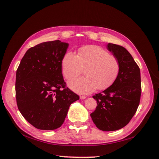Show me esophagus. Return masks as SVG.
I'll list each match as a JSON object with an SVG mask.
<instances>
[{"mask_svg":"<svg viewBox=\"0 0 159 159\" xmlns=\"http://www.w3.org/2000/svg\"><path fill=\"white\" fill-rule=\"evenodd\" d=\"M86 96H83V95H80V98L81 99H86Z\"/></svg>","mask_w":159,"mask_h":159,"instance_id":"esophagus-1","label":"esophagus"}]
</instances>
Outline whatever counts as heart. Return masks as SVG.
<instances>
[{"mask_svg":"<svg viewBox=\"0 0 159 159\" xmlns=\"http://www.w3.org/2000/svg\"><path fill=\"white\" fill-rule=\"evenodd\" d=\"M64 77L71 80L78 77L84 68L83 78L70 81L68 86L79 94H89L98 88L106 89L114 83L120 72L118 58L98 45L80 48L78 54L66 53L61 60Z\"/></svg>","mask_w":159,"mask_h":159,"instance_id":"obj_1","label":"heart"}]
</instances>
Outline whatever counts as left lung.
<instances>
[{
    "label": "left lung",
    "instance_id": "left-lung-1",
    "mask_svg": "<svg viewBox=\"0 0 159 159\" xmlns=\"http://www.w3.org/2000/svg\"><path fill=\"white\" fill-rule=\"evenodd\" d=\"M107 49L119 60L120 72L111 86L93 95L97 107L90 115L99 129L112 131L126 126L137 111L141 76L139 66L125 48L108 43Z\"/></svg>",
    "mask_w": 159,
    "mask_h": 159
}]
</instances>
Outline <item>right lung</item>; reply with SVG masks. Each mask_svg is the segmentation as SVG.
<instances>
[{
    "label": "right lung",
    "mask_w": 159,
    "mask_h": 159,
    "mask_svg": "<svg viewBox=\"0 0 159 159\" xmlns=\"http://www.w3.org/2000/svg\"><path fill=\"white\" fill-rule=\"evenodd\" d=\"M68 43H42L30 48L16 72V95L20 112L29 123L41 130H53L64 123L78 95L66 87L61 60Z\"/></svg>",
    "instance_id": "1"
}]
</instances>
